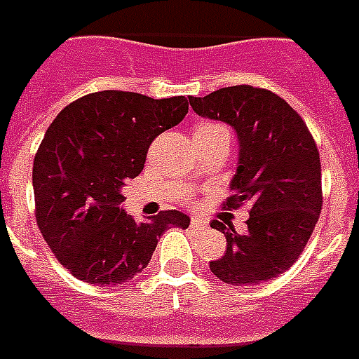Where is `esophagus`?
<instances>
[{"label": "esophagus", "instance_id": "34e87169", "mask_svg": "<svg viewBox=\"0 0 359 359\" xmlns=\"http://www.w3.org/2000/svg\"><path fill=\"white\" fill-rule=\"evenodd\" d=\"M190 226L194 229H205L209 224L205 222L203 218H199V216H191V220H190Z\"/></svg>", "mask_w": 359, "mask_h": 359}]
</instances>
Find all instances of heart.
Listing matches in <instances>:
<instances>
[{
	"label": "heart",
	"mask_w": 359,
	"mask_h": 359,
	"mask_svg": "<svg viewBox=\"0 0 359 359\" xmlns=\"http://www.w3.org/2000/svg\"><path fill=\"white\" fill-rule=\"evenodd\" d=\"M216 130H226V128L220 124H215V122H205V124H199L198 128H196L194 135H196V133H210V131H216Z\"/></svg>",
	"instance_id": "obj_1"
}]
</instances>
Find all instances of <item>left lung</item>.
I'll return each instance as SVG.
<instances>
[{
    "instance_id": "obj_1",
    "label": "left lung",
    "mask_w": 359,
    "mask_h": 359,
    "mask_svg": "<svg viewBox=\"0 0 359 359\" xmlns=\"http://www.w3.org/2000/svg\"><path fill=\"white\" fill-rule=\"evenodd\" d=\"M205 118L233 126L239 137V168L224 210L250 205L248 231L212 220L226 235V254L210 262L224 283L252 286L283 275L303 252L322 210V165L305 120L271 90L250 84L188 97Z\"/></svg>"
}]
</instances>
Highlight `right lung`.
<instances>
[{
    "instance_id": "obj_1",
    "label": "right lung",
    "mask_w": 359,
    "mask_h": 359,
    "mask_svg": "<svg viewBox=\"0 0 359 359\" xmlns=\"http://www.w3.org/2000/svg\"><path fill=\"white\" fill-rule=\"evenodd\" d=\"M188 113L184 95L152 100L122 90L82 95L60 111L34 160L35 218L58 262L84 283L116 286L149 265L169 228H188L179 210L137 224L120 203L156 137Z\"/></svg>"
}]
</instances>
